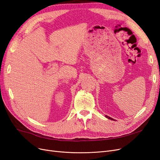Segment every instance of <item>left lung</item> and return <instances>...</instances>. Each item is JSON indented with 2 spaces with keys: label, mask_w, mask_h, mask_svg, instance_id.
I'll use <instances>...</instances> for the list:
<instances>
[{
  "label": "left lung",
  "mask_w": 160,
  "mask_h": 160,
  "mask_svg": "<svg viewBox=\"0 0 160 160\" xmlns=\"http://www.w3.org/2000/svg\"><path fill=\"white\" fill-rule=\"evenodd\" d=\"M105 117L107 118H108V119H111V120H113V119H112L111 118H110V117H109V116H108V115H105ZM114 121V120H113Z\"/></svg>",
  "instance_id": "1"
}]
</instances>
